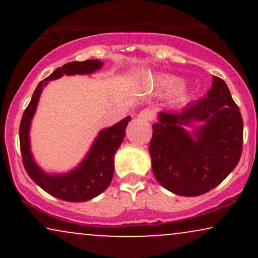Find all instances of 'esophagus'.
Wrapping results in <instances>:
<instances>
[{"mask_svg": "<svg viewBox=\"0 0 258 258\" xmlns=\"http://www.w3.org/2000/svg\"><path fill=\"white\" fill-rule=\"evenodd\" d=\"M138 119L144 120V121H152L154 119V111L152 109H143L142 111H139L137 115Z\"/></svg>", "mask_w": 258, "mask_h": 258, "instance_id": "34e87169", "label": "esophagus"}]
</instances>
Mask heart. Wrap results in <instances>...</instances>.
<instances>
[{"label":"heart","instance_id":"1","mask_svg":"<svg viewBox=\"0 0 258 258\" xmlns=\"http://www.w3.org/2000/svg\"><path fill=\"white\" fill-rule=\"evenodd\" d=\"M158 86L160 90L166 92V93H173V92L178 90L179 81L174 78L166 76V78H161L158 80Z\"/></svg>","mask_w":258,"mask_h":258}]
</instances>
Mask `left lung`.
I'll use <instances>...</instances> for the list:
<instances>
[{"label":"left lung","mask_w":258,"mask_h":258,"mask_svg":"<svg viewBox=\"0 0 258 258\" xmlns=\"http://www.w3.org/2000/svg\"><path fill=\"white\" fill-rule=\"evenodd\" d=\"M178 111H160L149 153L153 173L167 190L198 197L235 168L242 150V119L229 88L214 76L211 90ZM200 122L193 134L185 128Z\"/></svg>","instance_id":"1"}]
</instances>
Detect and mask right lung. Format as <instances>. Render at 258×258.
Returning <instances> with one entry per match:
<instances>
[{
    "label": "right lung",
    "mask_w": 258,
    "mask_h": 258,
    "mask_svg": "<svg viewBox=\"0 0 258 258\" xmlns=\"http://www.w3.org/2000/svg\"><path fill=\"white\" fill-rule=\"evenodd\" d=\"M103 61L98 59H88L85 61H72L58 68L48 78L37 85L32 94L30 103L23 114L19 127L20 152H22L23 164L30 178L40 185L44 191L58 199L70 201V203H82L96 198L110 185L114 176V156L119 149L123 138L127 123L131 121V116L115 123L114 126L102 130L94 139L90 152L82 160L78 167L68 173L49 174L41 170L35 162L30 150V126L31 120L36 111L38 99L47 82L57 80L63 75H85L99 70Z\"/></svg>",
    "instance_id": "add662e5"
}]
</instances>
